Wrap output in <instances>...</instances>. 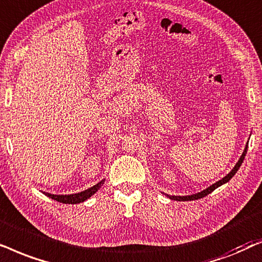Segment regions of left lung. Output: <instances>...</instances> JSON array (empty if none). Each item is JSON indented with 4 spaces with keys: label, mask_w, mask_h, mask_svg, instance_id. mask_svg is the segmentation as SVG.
<instances>
[{
    "label": "left lung",
    "mask_w": 262,
    "mask_h": 262,
    "mask_svg": "<svg viewBox=\"0 0 262 262\" xmlns=\"http://www.w3.org/2000/svg\"><path fill=\"white\" fill-rule=\"evenodd\" d=\"M247 149H248V142H247L246 148H245V151H243L242 156L239 157L238 162L236 163V165L233 166V169L231 170V171H230V172L228 173V175H226L225 177H223V179H222L221 181H218V182L213 183V184H212V186H210L208 188H206V189L201 190L200 193L191 194V195H183V196H181V195H169V194H165V195H166V196L169 198V199H171V200H176V201H191V200H198V199H201V198L206 196V195H208L210 193H212V191H213L214 189H217L218 187H221V186H223V184L228 183L229 181L231 180L233 176H235V173L237 172V170L239 169V166L242 165L243 160H245V157H246V155H247ZM163 194H164V193H163Z\"/></svg>",
    "instance_id": "left-lung-1"
}]
</instances>
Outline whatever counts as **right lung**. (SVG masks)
<instances>
[{
    "instance_id": "add662e5",
    "label": "right lung",
    "mask_w": 262,
    "mask_h": 262,
    "mask_svg": "<svg viewBox=\"0 0 262 262\" xmlns=\"http://www.w3.org/2000/svg\"><path fill=\"white\" fill-rule=\"evenodd\" d=\"M104 181L105 179L100 181L97 184H95L93 187L89 188V189L80 191V193H75V194H68V195H58V194H51V193H47V191H41V193L47 195L48 198L52 199V200H56L58 202H62V204H80V202L86 201L87 199H90L92 195H95L98 189L102 188V186L104 184Z\"/></svg>"
}]
</instances>
